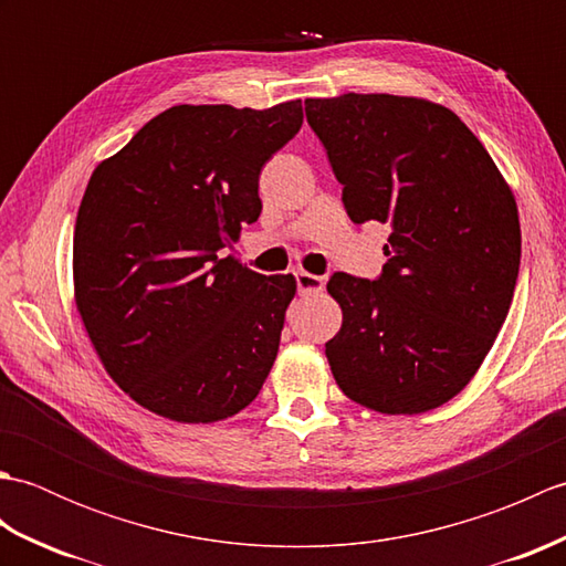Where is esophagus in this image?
Here are the masks:
<instances>
[{
	"mask_svg": "<svg viewBox=\"0 0 566 566\" xmlns=\"http://www.w3.org/2000/svg\"><path fill=\"white\" fill-rule=\"evenodd\" d=\"M294 276H296L298 294H321L323 292V284H326V282H323V276L304 272V270H296Z\"/></svg>",
	"mask_w": 566,
	"mask_h": 566,
	"instance_id": "esophagus-1",
	"label": "esophagus"
}]
</instances>
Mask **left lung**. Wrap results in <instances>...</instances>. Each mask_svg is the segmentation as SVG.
I'll return each mask as SVG.
<instances>
[{
  "label": "left lung",
  "mask_w": 566,
  "mask_h": 566,
  "mask_svg": "<svg viewBox=\"0 0 566 566\" xmlns=\"http://www.w3.org/2000/svg\"><path fill=\"white\" fill-rule=\"evenodd\" d=\"M353 223H389L377 282L335 272L326 343L347 399L418 416L460 394L509 316L521 268L515 197L448 106L396 94L306 99Z\"/></svg>",
  "instance_id": "1"
}]
</instances>
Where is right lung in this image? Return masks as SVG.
I'll use <instances>...</instances> for the list:
<instances>
[{
    "mask_svg": "<svg viewBox=\"0 0 566 566\" xmlns=\"http://www.w3.org/2000/svg\"><path fill=\"white\" fill-rule=\"evenodd\" d=\"M302 122V99L179 104L94 167L72 238L75 306L106 375L150 413L216 423L268 379L296 280L221 250L258 221L262 165Z\"/></svg>",
    "mask_w": 566,
    "mask_h": 566,
    "instance_id": "right-lung-1",
    "label": "right lung"
}]
</instances>
